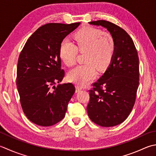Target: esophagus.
I'll list each match as a JSON object with an SVG mask.
<instances>
[{
  "label": "esophagus",
  "instance_id": "34e87169",
  "mask_svg": "<svg viewBox=\"0 0 156 156\" xmlns=\"http://www.w3.org/2000/svg\"><path fill=\"white\" fill-rule=\"evenodd\" d=\"M82 87L78 86V85H77V86H76V93H79L80 91L82 90Z\"/></svg>",
  "mask_w": 156,
  "mask_h": 156
}]
</instances>
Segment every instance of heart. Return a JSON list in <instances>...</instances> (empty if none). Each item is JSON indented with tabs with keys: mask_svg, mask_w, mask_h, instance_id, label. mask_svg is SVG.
I'll return each mask as SVG.
<instances>
[{
	"mask_svg": "<svg viewBox=\"0 0 156 156\" xmlns=\"http://www.w3.org/2000/svg\"><path fill=\"white\" fill-rule=\"evenodd\" d=\"M74 38L76 45L68 40H64L61 43L59 56L62 62L70 67L76 63L78 51L86 53L84 62L87 63L76 66L68 74L71 82L86 85L96 76L95 66L103 70L110 63L115 51V41L110 34L93 27L79 30Z\"/></svg>",
	"mask_w": 156,
	"mask_h": 156,
	"instance_id": "heart-1",
	"label": "heart"
}]
</instances>
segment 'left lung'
<instances>
[{
	"instance_id": "1",
	"label": "left lung",
	"mask_w": 156,
	"mask_h": 156,
	"mask_svg": "<svg viewBox=\"0 0 156 156\" xmlns=\"http://www.w3.org/2000/svg\"><path fill=\"white\" fill-rule=\"evenodd\" d=\"M88 23L110 32L115 51L108 69L89 90L88 115L101 126H114L126 120L135 105L139 84V56L132 38L122 27L105 20Z\"/></svg>"
}]
</instances>
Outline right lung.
Masks as SVG:
<instances>
[{
    "instance_id": "1",
    "label": "right lung",
    "mask_w": 156,
    "mask_h": 156,
    "mask_svg": "<svg viewBox=\"0 0 156 156\" xmlns=\"http://www.w3.org/2000/svg\"><path fill=\"white\" fill-rule=\"evenodd\" d=\"M80 23H51L40 27L27 40L20 55L17 88L24 114L39 126H50L65 117L75 93L72 83L59 84L65 75L61 69L59 47L63 40Z\"/></svg>"
}]
</instances>
